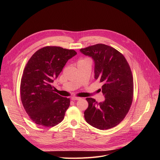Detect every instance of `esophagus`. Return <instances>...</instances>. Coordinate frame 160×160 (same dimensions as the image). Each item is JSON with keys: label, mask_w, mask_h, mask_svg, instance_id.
I'll list each match as a JSON object with an SVG mask.
<instances>
[{"label": "esophagus", "mask_w": 160, "mask_h": 160, "mask_svg": "<svg viewBox=\"0 0 160 160\" xmlns=\"http://www.w3.org/2000/svg\"><path fill=\"white\" fill-rule=\"evenodd\" d=\"M81 98L80 97H72V98H71V99L72 100H80Z\"/></svg>", "instance_id": "esophagus-1"}]
</instances>
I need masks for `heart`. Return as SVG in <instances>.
<instances>
[{
    "mask_svg": "<svg viewBox=\"0 0 160 160\" xmlns=\"http://www.w3.org/2000/svg\"><path fill=\"white\" fill-rule=\"evenodd\" d=\"M91 62V60L89 58H82V59H80V60L78 62H78Z\"/></svg>",
    "mask_w": 160,
    "mask_h": 160,
    "instance_id": "obj_1",
    "label": "heart"
}]
</instances>
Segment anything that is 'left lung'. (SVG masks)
<instances>
[{"instance_id":"obj_1","label":"left lung","mask_w":160,"mask_h":160,"mask_svg":"<svg viewBox=\"0 0 160 160\" xmlns=\"http://www.w3.org/2000/svg\"><path fill=\"white\" fill-rule=\"evenodd\" d=\"M80 52L95 62V78L102 83L105 100L97 102L87 98L88 108L84 112L86 122L99 130L118 125L128 113L133 95V80L130 65L124 56L115 48L96 44Z\"/></svg>"}]
</instances>
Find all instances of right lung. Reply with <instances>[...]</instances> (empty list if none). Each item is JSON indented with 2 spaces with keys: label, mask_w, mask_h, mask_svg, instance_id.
Returning a JSON list of instances; mask_svg holds the SVG:
<instances>
[{
  "label": "right lung",
  "mask_w": 160,
  "mask_h": 160,
  "mask_svg": "<svg viewBox=\"0 0 160 160\" xmlns=\"http://www.w3.org/2000/svg\"><path fill=\"white\" fill-rule=\"evenodd\" d=\"M77 54L72 49L47 46L37 50L27 62L21 81V98L36 124L52 127L63 121L70 98L54 93L52 84L67 62Z\"/></svg>",
  "instance_id": "obj_1"
}]
</instances>
